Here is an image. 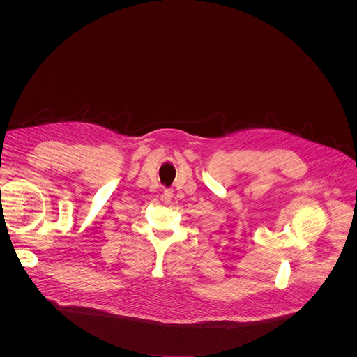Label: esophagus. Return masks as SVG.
<instances>
[{
	"label": "esophagus",
	"mask_w": 357,
	"mask_h": 357,
	"mask_svg": "<svg viewBox=\"0 0 357 357\" xmlns=\"http://www.w3.org/2000/svg\"><path fill=\"white\" fill-rule=\"evenodd\" d=\"M172 198H173V191H172L170 188H165V190H163V194H162L163 202H165V204H169V202L172 201Z\"/></svg>",
	"instance_id": "1"
}]
</instances>
